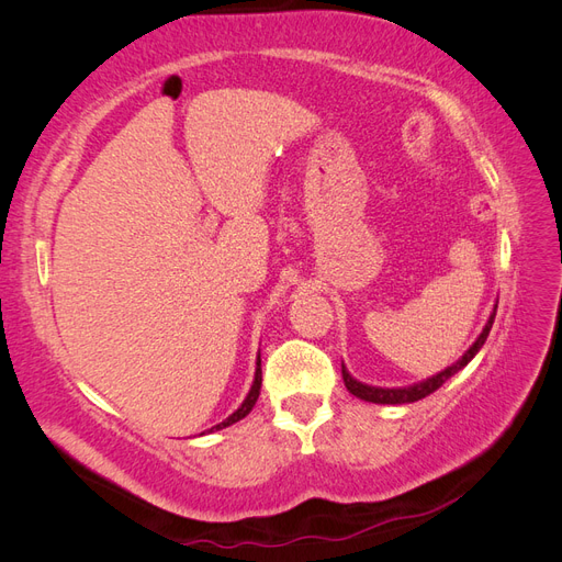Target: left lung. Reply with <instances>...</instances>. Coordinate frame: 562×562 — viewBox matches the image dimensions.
Instances as JSON below:
<instances>
[{
  "label": "left lung",
  "mask_w": 562,
  "mask_h": 562,
  "mask_svg": "<svg viewBox=\"0 0 562 562\" xmlns=\"http://www.w3.org/2000/svg\"><path fill=\"white\" fill-rule=\"evenodd\" d=\"M495 314H497V307L492 310V314H490V318H487V323H485V328H483V333L475 337V342L464 351V356L459 361H454L452 366H448L446 370H440V372H436L434 378H427V380H422V382H417V384H407V386H396V389H384V386H370V384H363V382H359V380H353L351 375H349V370L345 368V363H342V380H345V386L349 389V394H353L356 398H361V401H368V403H382V405H401V403H415V401H419V398H424V396H429V394H434L436 389H440L443 386L452 375H457L459 370L462 368H467L469 363H471V359L475 353L481 351V347L485 345V339H487V335H490V328H492V323H495Z\"/></svg>",
  "instance_id": "1"
}]
</instances>
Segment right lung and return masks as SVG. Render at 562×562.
<instances>
[{
    "instance_id": "obj_1",
    "label": "right lung",
    "mask_w": 562,
    "mask_h": 562,
    "mask_svg": "<svg viewBox=\"0 0 562 562\" xmlns=\"http://www.w3.org/2000/svg\"><path fill=\"white\" fill-rule=\"evenodd\" d=\"M260 363H262V361H260V356H258V368H255V380H252V386H250V391H248L246 401L239 405V411L232 413L225 422L215 424V427H213L211 431H220V429H225V427H232L234 422L244 419V417L252 411V405H255V401H258V396H260V386H262V368H260Z\"/></svg>"
}]
</instances>
